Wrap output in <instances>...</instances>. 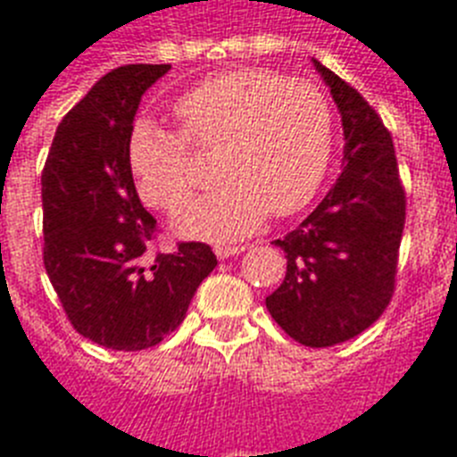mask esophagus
I'll return each mask as SVG.
<instances>
[{
    "mask_svg": "<svg viewBox=\"0 0 457 457\" xmlns=\"http://www.w3.org/2000/svg\"><path fill=\"white\" fill-rule=\"evenodd\" d=\"M246 249H249V246H229V244H218V246H215V256L220 258V261H225V258L237 256V253H242V251Z\"/></svg>",
    "mask_w": 457,
    "mask_h": 457,
    "instance_id": "esophagus-1",
    "label": "esophagus"
}]
</instances>
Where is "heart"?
I'll return each mask as SVG.
<instances>
[{"label":"heart","instance_id":"heart-1","mask_svg":"<svg viewBox=\"0 0 457 457\" xmlns=\"http://www.w3.org/2000/svg\"><path fill=\"white\" fill-rule=\"evenodd\" d=\"M182 132L137 120L128 137V170L139 199L161 211L192 189L189 145H220L211 192L172 218L182 237L235 239L265 215L296 213L318 192L332 154V113L315 85L265 68H229L175 102Z\"/></svg>","mask_w":457,"mask_h":457}]
</instances>
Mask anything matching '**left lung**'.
<instances>
[{
  "label": "left lung",
  "mask_w": 457,
  "mask_h": 457,
  "mask_svg": "<svg viewBox=\"0 0 457 457\" xmlns=\"http://www.w3.org/2000/svg\"><path fill=\"white\" fill-rule=\"evenodd\" d=\"M312 66L341 113V175L299 228L275 239L287 253V275L265 305L292 339L325 348L365 332L389 305L405 194L382 118L318 59Z\"/></svg>",
  "instance_id": "8db88e82"
}]
</instances>
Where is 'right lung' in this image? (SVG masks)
Returning a JSON list of instances; mask_svg holds the SVG:
<instances>
[{"instance_id":"1","label":"right lung","mask_w":457,"mask_h":457,"mask_svg":"<svg viewBox=\"0 0 457 457\" xmlns=\"http://www.w3.org/2000/svg\"><path fill=\"white\" fill-rule=\"evenodd\" d=\"M170 71H111L68 111L42 170L45 268L71 325L113 351L152 348L185 320L218 265L208 244L149 256L156 220L128 170V137L142 95Z\"/></svg>"}]
</instances>
